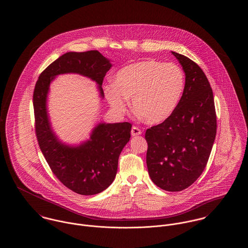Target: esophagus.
<instances>
[{
  "instance_id": "esophagus-1",
  "label": "esophagus",
  "mask_w": 248,
  "mask_h": 248,
  "mask_svg": "<svg viewBox=\"0 0 248 248\" xmlns=\"http://www.w3.org/2000/svg\"><path fill=\"white\" fill-rule=\"evenodd\" d=\"M141 134V130L139 129L138 127H136V126H133L132 127V130H131V135L133 136V137H136V136H140Z\"/></svg>"
}]
</instances>
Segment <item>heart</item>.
Listing matches in <instances>:
<instances>
[{
  "label": "heart",
  "instance_id": "b5f03b06",
  "mask_svg": "<svg viewBox=\"0 0 248 248\" xmlns=\"http://www.w3.org/2000/svg\"><path fill=\"white\" fill-rule=\"evenodd\" d=\"M186 78L174 63L144 60L124 67L115 84L105 87L107 99L119 113H125L132 99L135 110L149 124H160L177 110L185 91Z\"/></svg>",
  "mask_w": 248,
  "mask_h": 248
}]
</instances>
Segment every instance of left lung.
Listing matches in <instances>:
<instances>
[{
  "instance_id": "8db88e82",
  "label": "left lung",
  "mask_w": 248,
  "mask_h": 248,
  "mask_svg": "<svg viewBox=\"0 0 248 248\" xmlns=\"http://www.w3.org/2000/svg\"><path fill=\"white\" fill-rule=\"evenodd\" d=\"M172 54L185 72V91L175 113L146 131V162L156 186L180 191L200 177L206 166L217 134V116L204 72L189 58Z\"/></svg>"
}]
</instances>
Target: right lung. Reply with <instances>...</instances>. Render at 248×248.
I'll return each mask as SVG.
<instances>
[{
  "label": "right lung",
  "mask_w": 248,
  "mask_h": 248,
  "mask_svg": "<svg viewBox=\"0 0 248 248\" xmlns=\"http://www.w3.org/2000/svg\"><path fill=\"white\" fill-rule=\"evenodd\" d=\"M111 67L110 60L96 50L68 52L41 73L33 93L36 136L40 149L62 184L82 195L97 194L113 182L119 156L130 140L132 124L127 122L98 123L87 140L78 145L61 141L53 130L48 114L50 84L60 74H80L97 84L99 97L103 99V79Z\"/></svg>",
  "instance_id": "add662e5"
}]
</instances>
